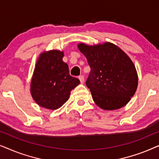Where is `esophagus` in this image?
I'll use <instances>...</instances> for the list:
<instances>
[{
  "instance_id": "1",
  "label": "esophagus",
  "mask_w": 159,
  "mask_h": 159,
  "mask_svg": "<svg viewBox=\"0 0 159 159\" xmlns=\"http://www.w3.org/2000/svg\"><path fill=\"white\" fill-rule=\"evenodd\" d=\"M79 79H80V82H81V83H83L84 81V76H83V75H80V77H79Z\"/></svg>"
}]
</instances>
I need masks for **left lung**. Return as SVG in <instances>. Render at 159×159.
<instances>
[{"instance_id":"obj_1","label":"left lung","mask_w":159,"mask_h":159,"mask_svg":"<svg viewBox=\"0 0 159 159\" xmlns=\"http://www.w3.org/2000/svg\"><path fill=\"white\" fill-rule=\"evenodd\" d=\"M77 47L90 67L86 85L95 104L104 110L125 106L135 93L138 83V73L130 58L108 42L95 45L80 43Z\"/></svg>"}]
</instances>
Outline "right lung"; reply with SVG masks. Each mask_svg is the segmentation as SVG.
<instances>
[{
    "mask_svg": "<svg viewBox=\"0 0 159 159\" xmlns=\"http://www.w3.org/2000/svg\"><path fill=\"white\" fill-rule=\"evenodd\" d=\"M64 52L52 50L39 56L32 76L30 92L41 107L55 110L68 101L70 92L80 83L69 75L68 64L63 61Z\"/></svg>",
    "mask_w": 159,
    "mask_h": 159,
    "instance_id": "1",
    "label": "right lung"
}]
</instances>
